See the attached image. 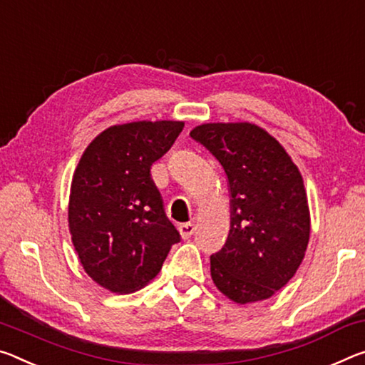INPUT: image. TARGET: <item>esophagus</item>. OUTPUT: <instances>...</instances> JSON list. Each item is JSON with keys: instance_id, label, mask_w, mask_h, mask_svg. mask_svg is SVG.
Masks as SVG:
<instances>
[{"instance_id": "34e87169", "label": "esophagus", "mask_w": 365, "mask_h": 365, "mask_svg": "<svg viewBox=\"0 0 365 365\" xmlns=\"http://www.w3.org/2000/svg\"><path fill=\"white\" fill-rule=\"evenodd\" d=\"M178 230H180L182 239H190V237H192L193 232H195V224L193 222L180 224V227H178Z\"/></svg>"}]
</instances>
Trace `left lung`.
Returning <instances> with one entry per match:
<instances>
[{"instance_id": "1", "label": "left lung", "mask_w": 365, "mask_h": 365, "mask_svg": "<svg viewBox=\"0 0 365 365\" xmlns=\"http://www.w3.org/2000/svg\"><path fill=\"white\" fill-rule=\"evenodd\" d=\"M190 136L229 180L230 230L211 255V277L237 304L269 299L296 274L307 250L310 212L302 175L284 148L252 123H205Z\"/></svg>"}]
</instances>
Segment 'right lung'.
<instances>
[{
  "label": "right lung",
  "mask_w": 365,
  "mask_h": 365,
  "mask_svg": "<svg viewBox=\"0 0 365 365\" xmlns=\"http://www.w3.org/2000/svg\"><path fill=\"white\" fill-rule=\"evenodd\" d=\"M183 121H133L102 131L73 175L68 222L79 262L97 284L135 292L154 279L180 234L164 211L151 167Z\"/></svg>",
  "instance_id": "right-lung-1"
}]
</instances>
